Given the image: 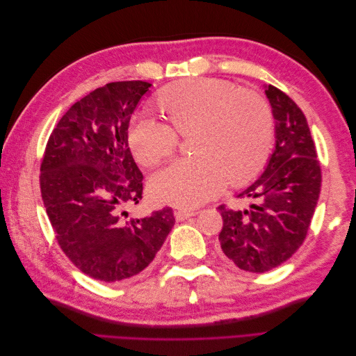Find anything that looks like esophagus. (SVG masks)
I'll return each mask as SVG.
<instances>
[{
    "label": "esophagus",
    "mask_w": 356,
    "mask_h": 356,
    "mask_svg": "<svg viewBox=\"0 0 356 356\" xmlns=\"http://www.w3.org/2000/svg\"><path fill=\"white\" fill-rule=\"evenodd\" d=\"M197 212H191V211H175V220L177 221H184L188 220L190 217H195Z\"/></svg>",
    "instance_id": "1"
}]
</instances>
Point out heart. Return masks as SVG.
Returning <instances> with one entry per match:
<instances>
[{"label":"heart","mask_w":356,"mask_h":356,"mask_svg":"<svg viewBox=\"0 0 356 356\" xmlns=\"http://www.w3.org/2000/svg\"><path fill=\"white\" fill-rule=\"evenodd\" d=\"M168 124L148 115L134 117L127 144L143 166H154L190 136L196 157L177 160L149 179V196L157 203L196 208L218 196L225 182L246 184L258 175L273 144V115L254 92L239 90L220 79L196 77L168 86L159 95Z\"/></svg>","instance_id":"b5f03b06"}]
</instances>
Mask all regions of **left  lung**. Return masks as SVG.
<instances>
[{
	"label": "left lung",
	"mask_w": 356,
	"mask_h": 356,
	"mask_svg": "<svg viewBox=\"0 0 356 356\" xmlns=\"http://www.w3.org/2000/svg\"><path fill=\"white\" fill-rule=\"evenodd\" d=\"M275 118V148L263 174L236 197L250 208L220 207L222 254L242 270L264 273L286 261L303 243L321 191V166L307 120L275 86H264Z\"/></svg>",
	"instance_id": "1"
}]
</instances>
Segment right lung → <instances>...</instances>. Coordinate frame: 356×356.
Masks as SVG:
<instances>
[{
    "mask_svg": "<svg viewBox=\"0 0 356 356\" xmlns=\"http://www.w3.org/2000/svg\"><path fill=\"white\" fill-rule=\"evenodd\" d=\"M149 88L147 81H115L75 102L53 129L41 163V196L62 251L102 282L141 273L175 224L170 208L145 218L122 217L124 207L143 199L127 127Z\"/></svg>",
    "mask_w": 356,
    "mask_h": 356,
    "instance_id": "obj_1",
    "label": "right lung"
}]
</instances>
